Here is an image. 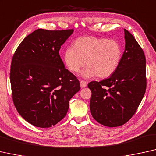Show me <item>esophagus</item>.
<instances>
[{
	"label": "esophagus",
	"mask_w": 156,
	"mask_h": 156,
	"mask_svg": "<svg viewBox=\"0 0 156 156\" xmlns=\"http://www.w3.org/2000/svg\"><path fill=\"white\" fill-rule=\"evenodd\" d=\"M80 87L82 88L85 87L86 86H87V83H86L85 80H80Z\"/></svg>",
	"instance_id": "1"
}]
</instances>
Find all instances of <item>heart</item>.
Instances as JSON below:
<instances>
[{
	"instance_id": "heart-1",
	"label": "heart",
	"mask_w": 156,
	"mask_h": 156,
	"mask_svg": "<svg viewBox=\"0 0 156 156\" xmlns=\"http://www.w3.org/2000/svg\"><path fill=\"white\" fill-rule=\"evenodd\" d=\"M122 57L121 45L115 40L94 36H83L74 41L73 48L65 51L64 58L71 72L77 73L87 64L85 78L97 75L107 78L117 70Z\"/></svg>"
}]
</instances>
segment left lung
<instances>
[{
	"mask_svg": "<svg viewBox=\"0 0 156 156\" xmlns=\"http://www.w3.org/2000/svg\"><path fill=\"white\" fill-rule=\"evenodd\" d=\"M124 31L125 48L117 70L107 79L87 85L92 117L110 127L124 125L134 115L146 89L144 53L134 37Z\"/></svg>",
	"mask_w": 156,
	"mask_h": 156,
	"instance_id": "left-lung-1",
	"label": "left lung"
}]
</instances>
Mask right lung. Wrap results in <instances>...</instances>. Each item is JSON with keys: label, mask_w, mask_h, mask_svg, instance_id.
Listing matches in <instances>:
<instances>
[{"label": "right lung", "mask_w": 156, "mask_h": 156, "mask_svg": "<svg viewBox=\"0 0 156 156\" xmlns=\"http://www.w3.org/2000/svg\"><path fill=\"white\" fill-rule=\"evenodd\" d=\"M73 32L37 29L25 37L13 55L10 79L14 105L34 126L48 128L63 119L69 101L80 89L59 55Z\"/></svg>", "instance_id": "add662e5"}]
</instances>
